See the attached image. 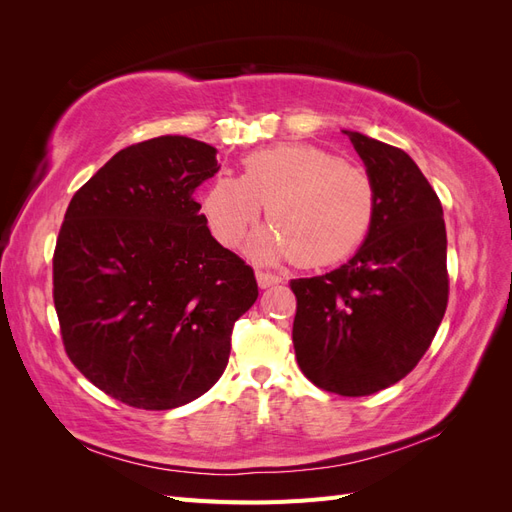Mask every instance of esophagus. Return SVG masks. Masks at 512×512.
Wrapping results in <instances>:
<instances>
[{
	"label": "esophagus",
	"mask_w": 512,
	"mask_h": 512,
	"mask_svg": "<svg viewBox=\"0 0 512 512\" xmlns=\"http://www.w3.org/2000/svg\"><path fill=\"white\" fill-rule=\"evenodd\" d=\"M256 280H258L260 288H271V286L282 282V275L271 273V271H256Z\"/></svg>",
	"instance_id": "esophagus-1"
}]
</instances>
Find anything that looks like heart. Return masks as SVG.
Instances as JSON below:
<instances>
[{"label":"heart","instance_id":"1","mask_svg":"<svg viewBox=\"0 0 512 512\" xmlns=\"http://www.w3.org/2000/svg\"><path fill=\"white\" fill-rule=\"evenodd\" d=\"M267 205L271 226L256 232L247 254L260 262L297 258L301 267H329L356 252L376 213L365 170L309 143L262 147L243 158L241 177L220 173L200 200L213 237L243 241Z\"/></svg>","mask_w":512,"mask_h":512}]
</instances>
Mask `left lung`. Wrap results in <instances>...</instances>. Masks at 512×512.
<instances>
[{
	"label": "left lung",
	"instance_id": "left-lung-1",
	"mask_svg": "<svg viewBox=\"0 0 512 512\" xmlns=\"http://www.w3.org/2000/svg\"><path fill=\"white\" fill-rule=\"evenodd\" d=\"M376 213L369 235L339 269L290 280L297 297L292 344L318 389L378 393L423 359L448 303L442 205L406 151L350 132Z\"/></svg>",
	"mask_w": 512,
	"mask_h": 512
}]
</instances>
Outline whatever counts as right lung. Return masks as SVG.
I'll return each mask as SVG.
<instances>
[{
	"label": "right lung",
	"mask_w": 512,
	"mask_h": 512,
	"mask_svg": "<svg viewBox=\"0 0 512 512\" xmlns=\"http://www.w3.org/2000/svg\"><path fill=\"white\" fill-rule=\"evenodd\" d=\"M218 149L158 136L108 160L70 200L53 254L66 354L121 404L170 410L224 374L254 269L211 237L194 200Z\"/></svg>",
	"instance_id": "1"
}]
</instances>
